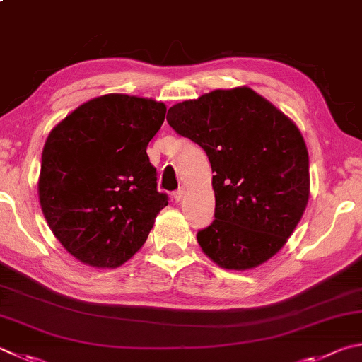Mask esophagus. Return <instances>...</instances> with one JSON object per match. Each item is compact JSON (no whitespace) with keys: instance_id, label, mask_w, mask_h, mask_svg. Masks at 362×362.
<instances>
[{"instance_id":"34e87169","label":"esophagus","mask_w":362,"mask_h":362,"mask_svg":"<svg viewBox=\"0 0 362 362\" xmlns=\"http://www.w3.org/2000/svg\"><path fill=\"white\" fill-rule=\"evenodd\" d=\"M185 193H187L185 188H179V189H177V192L174 193V199H175V201H182L183 198H185Z\"/></svg>"}]
</instances>
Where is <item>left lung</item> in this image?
<instances>
[{
	"label": "left lung",
	"instance_id": "1",
	"mask_svg": "<svg viewBox=\"0 0 362 362\" xmlns=\"http://www.w3.org/2000/svg\"><path fill=\"white\" fill-rule=\"evenodd\" d=\"M166 120L206 150L215 174V220L198 233L202 252L228 271L277 255L310 194L308 152L296 123L245 85L174 104Z\"/></svg>",
	"mask_w": 362,
	"mask_h": 362
}]
</instances>
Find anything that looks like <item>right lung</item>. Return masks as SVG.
I'll list each match as a JSON object with an SVG mask.
<instances>
[{
	"label": "right lung",
	"instance_id": "right-lung-1",
	"mask_svg": "<svg viewBox=\"0 0 362 362\" xmlns=\"http://www.w3.org/2000/svg\"><path fill=\"white\" fill-rule=\"evenodd\" d=\"M166 104L109 93L55 124L44 144L37 194L49 228L83 264L114 269L146 244L168 196L147 146Z\"/></svg>",
	"mask_w": 362,
	"mask_h": 362
}]
</instances>
